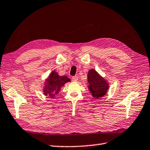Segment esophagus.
I'll list each match as a JSON object with an SVG mask.
<instances>
[{
    "mask_svg": "<svg viewBox=\"0 0 150 150\" xmlns=\"http://www.w3.org/2000/svg\"><path fill=\"white\" fill-rule=\"evenodd\" d=\"M72 81H77L78 80V76H72Z\"/></svg>",
    "mask_w": 150,
    "mask_h": 150,
    "instance_id": "34e87169",
    "label": "esophagus"
}]
</instances>
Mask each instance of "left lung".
I'll list each match as a JSON object with an SVG mask.
<instances>
[{"label":"left lung","mask_w":150,"mask_h":150,"mask_svg":"<svg viewBox=\"0 0 150 150\" xmlns=\"http://www.w3.org/2000/svg\"><path fill=\"white\" fill-rule=\"evenodd\" d=\"M87 81L88 88L94 98L98 99L107 93L109 88V83L95 69H92L88 72Z\"/></svg>","instance_id":"left-lung-1"}]
</instances>
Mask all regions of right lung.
<instances>
[{"mask_svg": "<svg viewBox=\"0 0 150 150\" xmlns=\"http://www.w3.org/2000/svg\"><path fill=\"white\" fill-rule=\"evenodd\" d=\"M71 79L66 76H60L58 72L54 70L49 74L46 79L42 88L43 93L46 96L54 98L60 91L62 87Z\"/></svg>", "mask_w": 150, "mask_h": 150, "instance_id": "add662e5", "label": "right lung"}]
</instances>
